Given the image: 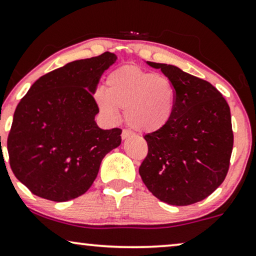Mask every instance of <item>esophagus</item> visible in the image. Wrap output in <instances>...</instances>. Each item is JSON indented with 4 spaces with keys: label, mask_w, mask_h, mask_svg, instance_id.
<instances>
[{
    "label": "esophagus",
    "mask_w": 256,
    "mask_h": 256,
    "mask_svg": "<svg viewBox=\"0 0 256 256\" xmlns=\"http://www.w3.org/2000/svg\"><path fill=\"white\" fill-rule=\"evenodd\" d=\"M132 136H134V134H132V132L128 131V130H122V138L124 139V140H125V139L132 137Z\"/></svg>",
    "instance_id": "obj_1"
}]
</instances>
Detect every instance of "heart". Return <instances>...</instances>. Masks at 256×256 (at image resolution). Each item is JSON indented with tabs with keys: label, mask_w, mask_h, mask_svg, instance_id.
<instances>
[{
	"label": "heart",
	"mask_w": 256,
	"mask_h": 256,
	"mask_svg": "<svg viewBox=\"0 0 256 256\" xmlns=\"http://www.w3.org/2000/svg\"><path fill=\"white\" fill-rule=\"evenodd\" d=\"M176 88L169 78L126 64L106 78V88L94 90L96 104L104 116L117 120L125 110L128 125L140 134L164 128L176 108Z\"/></svg>",
	"instance_id": "heart-1"
}]
</instances>
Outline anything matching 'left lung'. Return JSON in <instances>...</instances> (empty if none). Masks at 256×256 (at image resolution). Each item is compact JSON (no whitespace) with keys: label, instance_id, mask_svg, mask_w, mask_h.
Masks as SVG:
<instances>
[{"label":"left lung","instance_id":"1","mask_svg":"<svg viewBox=\"0 0 256 256\" xmlns=\"http://www.w3.org/2000/svg\"><path fill=\"white\" fill-rule=\"evenodd\" d=\"M145 62L169 78L177 96L169 124L144 136L148 152L139 174L162 202L172 206L200 202L227 176L234 143L230 108L206 80L174 64Z\"/></svg>","mask_w":256,"mask_h":256}]
</instances>
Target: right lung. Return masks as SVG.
<instances>
[{
  "instance_id": "add662e5",
  "label": "right lung",
  "mask_w": 256,
  "mask_h": 256,
  "mask_svg": "<svg viewBox=\"0 0 256 256\" xmlns=\"http://www.w3.org/2000/svg\"><path fill=\"white\" fill-rule=\"evenodd\" d=\"M105 52L76 60L38 79L15 110L7 148L16 178L42 198L82 196L102 158L122 143V130H102L93 98L102 73L117 61Z\"/></svg>"
}]
</instances>
